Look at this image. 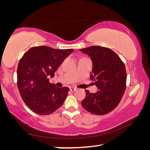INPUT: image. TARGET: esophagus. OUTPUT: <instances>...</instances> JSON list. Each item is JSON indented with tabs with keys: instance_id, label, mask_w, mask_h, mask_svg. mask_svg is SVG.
Here are the masks:
<instances>
[{
	"instance_id": "esophagus-1",
	"label": "esophagus",
	"mask_w": 150,
	"mask_h": 150,
	"mask_svg": "<svg viewBox=\"0 0 150 150\" xmlns=\"http://www.w3.org/2000/svg\"><path fill=\"white\" fill-rule=\"evenodd\" d=\"M70 91L71 92H75V91H76V88L75 87H70Z\"/></svg>"
}]
</instances>
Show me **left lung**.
Listing matches in <instances>:
<instances>
[{"mask_svg":"<svg viewBox=\"0 0 150 150\" xmlns=\"http://www.w3.org/2000/svg\"><path fill=\"white\" fill-rule=\"evenodd\" d=\"M80 51L92 60L93 73L90 78L98 89L96 93L86 90L81 105L94 115H106L118 106L125 92V65L118 55L107 47L91 46Z\"/></svg>","mask_w":150,"mask_h":150,"instance_id":"1","label":"left lung"}]
</instances>
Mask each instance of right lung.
Segmentation results:
<instances>
[{
    "label": "right lung",
    "mask_w": 150,
    "mask_h": 150,
    "mask_svg": "<svg viewBox=\"0 0 150 150\" xmlns=\"http://www.w3.org/2000/svg\"><path fill=\"white\" fill-rule=\"evenodd\" d=\"M73 49L57 50L47 46L33 47L18 63L17 85L22 100L30 110L40 115L52 114L61 107L69 88L57 87L48 77L55 72Z\"/></svg>",
    "instance_id": "add662e5"
}]
</instances>
